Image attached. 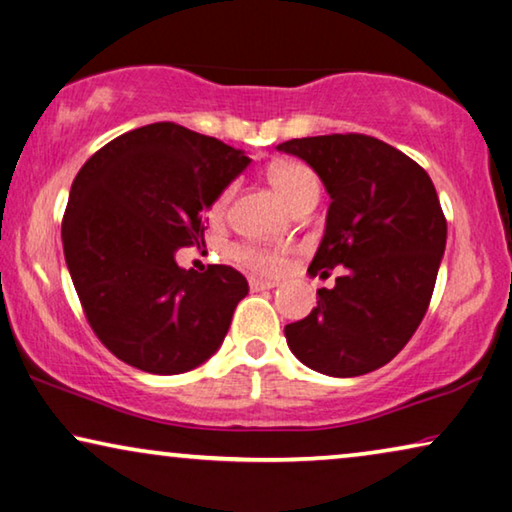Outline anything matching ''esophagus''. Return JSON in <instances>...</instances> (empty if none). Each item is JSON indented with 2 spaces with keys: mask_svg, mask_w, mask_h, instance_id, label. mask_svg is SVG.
<instances>
[{
  "mask_svg": "<svg viewBox=\"0 0 512 512\" xmlns=\"http://www.w3.org/2000/svg\"><path fill=\"white\" fill-rule=\"evenodd\" d=\"M274 286H277V281H272V279H258V277L249 279L251 291H265V288H274Z\"/></svg>",
  "mask_w": 512,
  "mask_h": 512,
  "instance_id": "34e87169",
  "label": "esophagus"
}]
</instances>
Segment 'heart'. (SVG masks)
<instances>
[{"mask_svg":"<svg viewBox=\"0 0 512 512\" xmlns=\"http://www.w3.org/2000/svg\"><path fill=\"white\" fill-rule=\"evenodd\" d=\"M270 182L279 191V196L291 207H298L307 198H318V177L314 170L298 161H284L270 168ZM228 201H231V189L217 198L212 212L214 217H221L226 212ZM238 256L251 268L265 274H279L286 268V251L284 249H268V247H242Z\"/></svg>","mask_w":512,"mask_h":512,"instance_id":"1","label":"heart"}]
</instances>
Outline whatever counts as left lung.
I'll use <instances>...</instances> for the list:
<instances>
[{"mask_svg":"<svg viewBox=\"0 0 512 512\" xmlns=\"http://www.w3.org/2000/svg\"><path fill=\"white\" fill-rule=\"evenodd\" d=\"M316 170L330 194L325 233L309 272L318 288L288 348L314 372L348 379L383 367L418 330L446 251L448 224L425 168L365 133L293 138L277 145Z\"/></svg>","mask_w":512,"mask_h":512,"instance_id":"8db88e82","label":"left lung"}]
</instances>
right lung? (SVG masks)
I'll return each mask as SVG.
<instances>
[{
    "label": "right lung",
    "instance_id": "add662e5",
    "mask_svg": "<svg viewBox=\"0 0 512 512\" xmlns=\"http://www.w3.org/2000/svg\"><path fill=\"white\" fill-rule=\"evenodd\" d=\"M251 164L217 138L154 122L80 168L62 221L66 268L94 335L150 374L189 372L217 353L249 284L231 265L175 263L203 242L205 210Z\"/></svg>",
    "mask_w": 512,
    "mask_h": 512
}]
</instances>
